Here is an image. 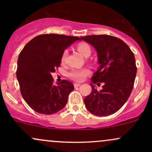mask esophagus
<instances>
[{"label":"esophagus","mask_w":152,"mask_h":152,"mask_svg":"<svg viewBox=\"0 0 152 152\" xmlns=\"http://www.w3.org/2000/svg\"><path fill=\"white\" fill-rule=\"evenodd\" d=\"M80 85H81V84H80V83H74V87H75V88H77V87L79 86Z\"/></svg>","instance_id":"34e87169"}]
</instances>
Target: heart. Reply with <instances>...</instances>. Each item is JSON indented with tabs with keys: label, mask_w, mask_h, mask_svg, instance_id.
<instances>
[{
	"label": "heart",
	"mask_w": 152,
	"mask_h": 152,
	"mask_svg": "<svg viewBox=\"0 0 152 152\" xmlns=\"http://www.w3.org/2000/svg\"><path fill=\"white\" fill-rule=\"evenodd\" d=\"M77 50L79 52V53L81 55L83 56V57H86L88 56L91 55V50L90 46H88L86 43H81L77 46ZM66 56H67V50H65L62 54L61 56V61L63 62L65 61L66 58ZM89 74V71L88 69H73L68 74L69 78H71V79L74 80L76 81H81L84 79V78Z\"/></svg>",
	"instance_id": "1"
}]
</instances>
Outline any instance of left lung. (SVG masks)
I'll return each instance as SVG.
<instances>
[{
  "label": "left lung",
  "mask_w": 152,
  "mask_h": 152,
  "mask_svg": "<svg viewBox=\"0 0 152 152\" xmlns=\"http://www.w3.org/2000/svg\"><path fill=\"white\" fill-rule=\"evenodd\" d=\"M81 40L96 50L99 67L91 77V93L84 99L86 109L96 116H109L126 103L137 75L135 57L119 38L108 35L87 36ZM103 83L98 91L94 84Z\"/></svg>",
  "instance_id": "8db88e82"
}]
</instances>
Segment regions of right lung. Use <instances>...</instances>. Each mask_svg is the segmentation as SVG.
Instances as JSON below:
<instances>
[{
    "label": "right lung",
    "instance_id": "right-lung-1",
    "mask_svg": "<svg viewBox=\"0 0 152 152\" xmlns=\"http://www.w3.org/2000/svg\"><path fill=\"white\" fill-rule=\"evenodd\" d=\"M79 40L64 35H40L29 41L19 54L16 77L20 93L35 111L53 114L65 107L74 84L63 80L54 85L51 74L60 66L65 49Z\"/></svg>",
    "mask_w": 152,
    "mask_h": 152
}]
</instances>
